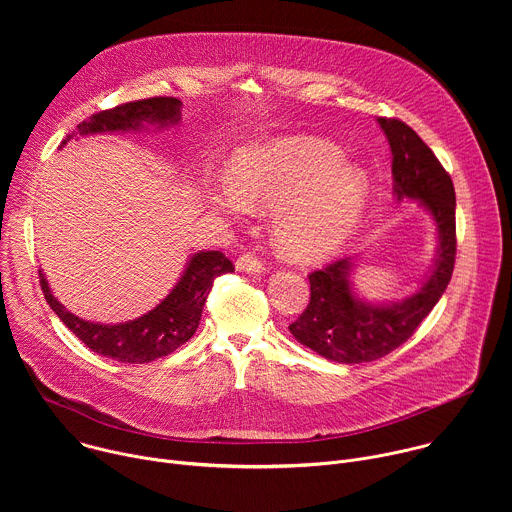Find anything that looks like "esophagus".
Wrapping results in <instances>:
<instances>
[{"label": "esophagus", "mask_w": 512, "mask_h": 512, "mask_svg": "<svg viewBox=\"0 0 512 512\" xmlns=\"http://www.w3.org/2000/svg\"><path fill=\"white\" fill-rule=\"evenodd\" d=\"M235 267H237V271H245V273H263L265 271V265L255 255H251V253L241 255L237 259Z\"/></svg>", "instance_id": "obj_1"}]
</instances>
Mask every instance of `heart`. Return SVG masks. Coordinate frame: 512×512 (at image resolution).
<instances>
[{
    "label": "heart",
    "mask_w": 512,
    "mask_h": 512,
    "mask_svg": "<svg viewBox=\"0 0 512 512\" xmlns=\"http://www.w3.org/2000/svg\"><path fill=\"white\" fill-rule=\"evenodd\" d=\"M208 202L233 218L275 207L271 233L279 251L314 263L338 253L354 233L369 202V180L324 139L281 137L237 156L231 180L212 184Z\"/></svg>",
    "instance_id": "heart-1"
}]
</instances>
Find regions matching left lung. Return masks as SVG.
I'll return each instance as SVG.
<instances>
[{
	"mask_svg": "<svg viewBox=\"0 0 512 512\" xmlns=\"http://www.w3.org/2000/svg\"><path fill=\"white\" fill-rule=\"evenodd\" d=\"M393 154V192L397 200H417L437 231L429 275L401 302H367L352 285L354 259L346 257L310 273V304L289 324L296 340L320 356L358 364L399 348L440 302L456 261V192L450 174L423 139L399 119H377Z\"/></svg>",
	"mask_w": 512,
	"mask_h": 512,
	"instance_id": "1",
	"label": "left lung"
}]
</instances>
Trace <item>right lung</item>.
Wrapping results in <instances>:
<instances>
[{
    "instance_id": "add662e5",
    "label": "right lung",
    "mask_w": 512,
    "mask_h": 512,
    "mask_svg": "<svg viewBox=\"0 0 512 512\" xmlns=\"http://www.w3.org/2000/svg\"><path fill=\"white\" fill-rule=\"evenodd\" d=\"M180 109L182 101L174 97H152L125 103L115 109L95 113L87 121L79 123L77 133L66 135L60 148L75 135L139 131L145 129V125H156V129L176 125L180 121ZM231 271H235V267L225 253L198 251L188 259L184 273L170 294L154 310L121 324L89 322L68 312L52 296L42 269L40 285L54 314L72 334L87 344V348L119 362L143 364L168 356L194 336L214 279Z\"/></svg>"
}]
</instances>
